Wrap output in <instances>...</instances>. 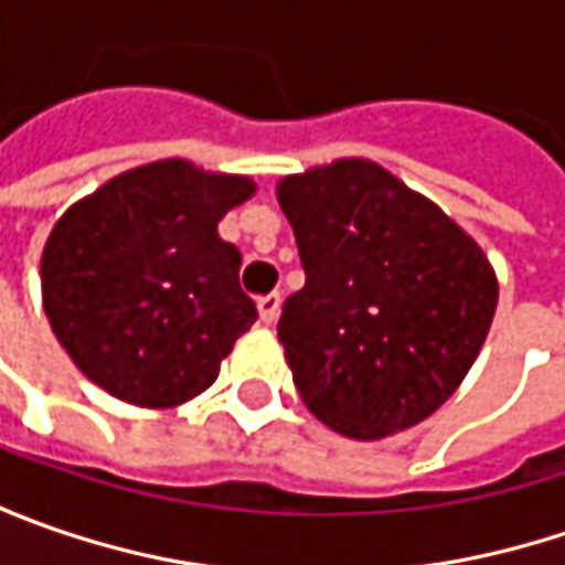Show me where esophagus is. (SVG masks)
I'll return each instance as SVG.
<instances>
[{"label": "esophagus", "instance_id": "1", "mask_svg": "<svg viewBox=\"0 0 565 565\" xmlns=\"http://www.w3.org/2000/svg\"><path fill=\"white\" fill-rule=\"evenodd\" d=\"M279 305H282V295L279 292H270V295H264V298H257L260 320H264V323H276V317H279Z\"/></svg>", "mask_w": 565, "mask_h": 565}]
</instances>
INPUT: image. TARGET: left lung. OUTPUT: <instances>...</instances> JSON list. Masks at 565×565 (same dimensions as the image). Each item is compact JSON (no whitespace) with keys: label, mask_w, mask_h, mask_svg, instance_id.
<instances>
[{"label":"left lung","mask_w":565,"mask_h":565,"mask_svg":"<svg viewBox=\"0 0 565 565\" xmlns=\"http://www.w3.org/2000/svg\"><path fill=\"white\" fill-rule=\"evenodd\" d=\"M305 289L276 323L301 402L352 440L430 418L466 380L497 311L481 245L364 157L276 182Z\"/></svg>","instance_id":"left-lung-1"}]
</instances>
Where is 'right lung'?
I'll list each match as a JSON object with an SVG mask.
<instances>
[{
  "label": "right lung",
  "mask_w": 565,
  "mask_h": 565,
  "mask_svg": "<svg viewBox=\"0 0 565 565\" xmlns=\"http://www.w3.org/2000/svg\"><path fill=\"white\" fill-rule=\"evenodd\" d=\"M250 175L182 157L143 163L68 206L43 245L40 289L58 345L99 390L172 408L220 377L257 308L220 220L254 198Z\"/></svg>",
  "instance_id": "obj_1"
}]
</instances>
